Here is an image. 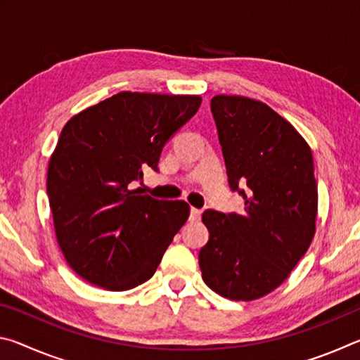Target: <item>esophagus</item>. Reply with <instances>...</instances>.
Instances as JSON below:
<instances>
[{"label":"esophagus","mask_w":360,"mask_h":360,"mask_svg":"<svg viewBox=\"0 0 360 360\" xmlns=\"http://www.w3.org/2000/svg\"><path fill=\"white\" fill-rule=\"evenodd\" d=\"M200 217H202V210L191 208V219H192V221H198Z\"/></svg>","instance_id":"34e87169"}]
</instances>
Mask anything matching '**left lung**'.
Returning <instances> with one entry per match:
<instances>
[{"label":"left lung","instance_id":"obj_1","mask_svg":"<svg viewBox=\"0 0 360 360\" xmlns=\"http://www.w3.org/2000/svg\"><path fill=\"white\" fill-rule=\"evenodd\" d=\"M211 112L230 188L243 195L245 211L203 212L210 240L198 264L216 294L255 300L281 285L311 245L318 214L313 154L265 103L216 95Z\"/></svg>","mask_w":360,"mask_h":360}]
</instances>
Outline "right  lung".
Wrapping results in <instances>:
<instances>
[{
	"mask_svg": "<svg viewBox=\"0 0 360 360\" xmlns=\"http://www.w3.org/2000/svg\"><path fill=\"white\" fill-rule=\"evenodd\" d=\"M202 105L198 95L120 92L71 117L49 160L58 246L85 281L129 290L154 275L188 205L133 191Z\"/></svg>",
	"mask_w": 360,
	"mask_h": 360,
	"instance_id": "add662e5",
	"label": "right lung"
}]
</instances>
